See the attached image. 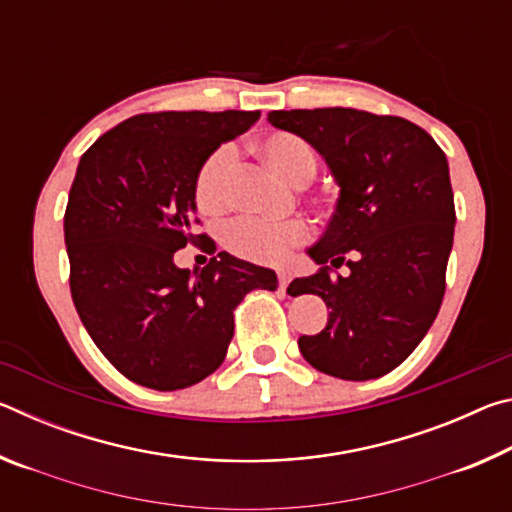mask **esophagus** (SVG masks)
Listing matches in <instances>:
<instances>
[{"label":"esophagus","mask_w":512,"mask_h":512,"mask_svg":"<svg viewBox=\"0 0 512 512\" xmlns=\"http://www.w3.org/2000/svg\"><path fill=\"white\" fill-rule=\"evenodd\" d=\"M277 282H280V289H287V284L291 282V273L287 268H277Z\"/></svg>","instance_id":"obj_1"}]
</instances>
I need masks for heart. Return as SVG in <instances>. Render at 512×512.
Masks as SVG:
<instances>
[{
  "label": "heart",
  "mask_w": 512,
  "mask_h": 512,
  "mask_svg": "<svg viewBox=\"0 0 512 512\" xmlns=\"http://www.w3.org/2000/svg\"><path fill=\"white\" fill-rule=\"evenodd\" d=\"M264 158L273 169L291 183H307L316 171V153L298 135L273 133L259 144ZM232 171H235V149L228 144L207 155L194 180L196 205L203 212H221L232 201ZM309 239V228L302 221H271L262 216H239L225 225L223 244L250 262L273 264L287 257L293 246Z\"/></svg>",
  "instance_id": "obj_1"
}]
</instances>
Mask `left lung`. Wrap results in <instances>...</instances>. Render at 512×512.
<instances>
[{
    "mask_svg": "<svg viewBox=\"0 0 512 512\" xmlns=\"http://www.w3.org/2000/svg\"><path fill=\"white\" fill-rule=\"evenodd\" d=\"M268 121L314 146L341 187L307 250L320 268L289 284L291 296L316 293L332 309L298 348L325 375L377 379L418 348L445 296L456 223L445 153L409 119L366 110H273ZM343 263L345 278L331 271Z\"/></svg>",
    "mask_w": 512,
    "mask_h": 512,
    "instance_id": "obj_1",
    "label": "left lung"
}]
</instances>
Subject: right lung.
Returning <instances> with one entry per match:
<instances>
[{"instance_id":"right-lung-1","label":"right lung","mask_w":512,"mask_h":512,"mask_svg":"<svg viewBox=\"0 0 512 512\" xmlns=\"http://www.w3.org/2000/svg\"><path fill=\"white\" fill-rule=\"evenodd\" d=\"M259 112H151L121 121L83 153L69 189V289L85 329L121 375L153 391L194 386L221 366L248 291L275 271L219 253L201 271L173 253L194 235V180L207 155Z\"/></svg>"}]
</instances>
